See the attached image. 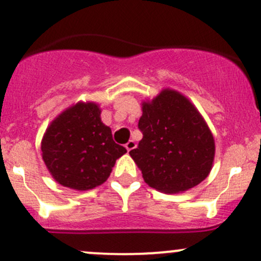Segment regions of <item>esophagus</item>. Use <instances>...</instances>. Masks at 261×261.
Segmentation results:
<instances>
[{"label":"esophagus","instance_id":"esophagus-1","mask_svg":"<svg viewBox=\"0 0 261 261\" xmlns=\"http://www.w3.org/2000/svg\"><path fill=\"white\" fill-rule=\"evenodd\" d=\"M125 147H126V149H127V151H131V150L135 149V147H136V143L134 140H128L127 143H126Z\"/></svg>","mask_w":261,"mask_h":261}]
</instances>
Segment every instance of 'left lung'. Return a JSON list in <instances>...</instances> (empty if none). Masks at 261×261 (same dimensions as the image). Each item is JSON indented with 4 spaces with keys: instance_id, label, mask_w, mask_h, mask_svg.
I'll use <instances>...</instances> for the list:
<instances>
[{
    "instance_id": "left-lung-1",
    "label": "left lung",
    "mask_w": 261,
    "mask_h": 261,
    "mask_svg": "<svg viewBox=\"0 0 261 261\" xmlns=\"http://www.w3.org/2000/svg\"><path fill=\"white\" fill-rule=\"evenodd\" d=\"M139 128L143 139L130 156L149 187L180 193L208 177L215 159V139L193 103L175 89L164 88L141 103Z\"/></svg>"
}]
</instances>
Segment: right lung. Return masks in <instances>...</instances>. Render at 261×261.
Wrapping results in <instances>:
<instances>
[{"mask_svg": "<svg viewBox=\"0 0 261 261\" xmlns=\"http://www.w3.org/2000/svg\"><path fill=\"white\" fill-rule=\"evenodd\" d=\"M126 152L112 139L96 102H77L50 122L41 139V156L57 183L75 191L101 186Z\"/></svg>", "mask_w": 261, "mask_h": 261, "instance_id": "right-lung-1", "label": "right lung"}]
</instances>
